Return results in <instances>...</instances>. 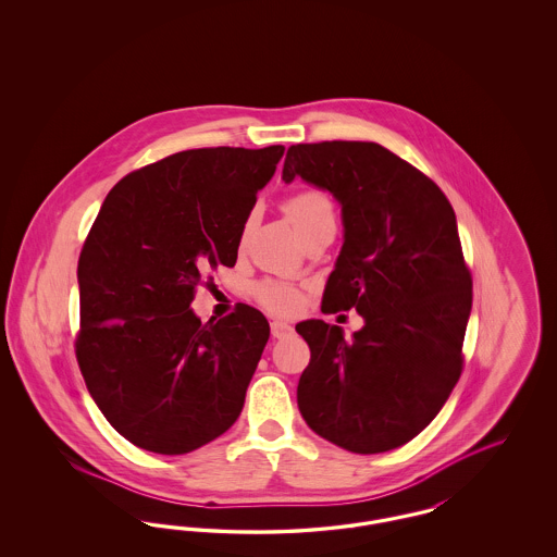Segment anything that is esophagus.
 Returning a JSON list of instances; mask_svg holds the SVG:
<instances>
[{"label": "esophagus", "instance_id": "1", "mask_svg": "<svg viewBox=\"0 0 557 557\" xmlns=\"http://www.w3.org/2000/svg\"><path fill=\"white\" fill-rule=\"evenodd\" d=\"M292 334H294V327H292L290 323L280 321V319L271 321V336H273V338L282 341V338H288Z\"/></svg>", "mask_w": 557, "mask_h": 557}]
</instances>
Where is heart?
<instances>
[{
	"label": "heart",
	"mask_w": 557,
	"mask_h": 557,
	"mask_svg": "<svg viewBox=\"0 0 557 557\" xmlns=\"http://www.w3.org/2000/svg\"><path fill=\"white\" fill-rule=\"evenodd\" d=\"M282 209L286 216L290 219L292 225L300 236L311 232L313 227L323 225V223H334V202L327 191L319 187H305L290 194ZM250 227V219L246 223V230ZM252 296L255 300L275 315H294L302 309V292L296 286L277 282V280H261L252 286Z\"/></svg>",
	"instance_id": "b5f03b06"
}]
</instances>
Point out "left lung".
<instances>
[{
  "mask_svg": "<svg viewBox=\"0 0 557 557\" xmlns=\"http://www.w3.org/2000/svg\"><path fill=\"white\" fill-rule=\"evenodd\" d=\"M294 177L343 205L345 244L321 311L366 319L352 341L321 319L296 325L311 348L298 409L343 449H397L436 418L463 370L472 273L455 212L420 169L373 141L290 146L282 180Z\"/></svg>",
  "mask_w": 557,
  "mask_h": 557,
  "instance_id": "obj_1",
  "label": "left lung"
}]
</instances>
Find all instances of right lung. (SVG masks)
Listing matches in <instances>:
<instances>
[{"label": "right lung", "instance_id": "add662e5", "mask_svg": "<svg viewBox=\"0 0 557 557\" xmlns=\"http://www.w3.org/2000/svg\"><path fill=\"white\" fill-rule=\"evenodd\" d=\"M284 150L198 148L141 166L108 191L85 238L77 361L104 418L139 449L184 455L238 420L269 323L248 305L202 323L189 305L212 269L236 265Z\"/></svg>", "mask_w": 557, "mask_h": 557}]
</instances>
